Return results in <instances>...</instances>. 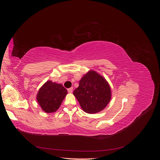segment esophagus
Instances as JSON below:
<instances>
[{
  "label": "esophagus",
  "instance_id": "34e87169",
  "mask_svg": "<svg viewBox=\"0 0 160 160\" xmlns=\"http://www.w3.org/2000/svg\"><path fill=\"white\" fill-rule=\"evenodd\" d=\"M67 91H68V92L69 93H72V88H69V89H67Z\"/></svg>",
  "mask_w": 160,
  "mask_h": 160
}]
</instances>
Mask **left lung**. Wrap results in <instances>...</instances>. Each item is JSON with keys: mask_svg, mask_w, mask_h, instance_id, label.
I'll use <instances>...</instances> for the list:
<instances>
[{"mask_svg": "<svg viewBox=\"0 0 160 160\" xmlns=\"http://www.w3.org/2000/svg\"><path fill=\"white\" fill-rule=\"evenodd\" d=\"M73 95L88 113H96L103 110L109 103L111 95L107 81L93 71L82 77Z\"/></svg>", "mask_w": 160, "mask_h": 160, "instance_id": "obj_1", "label": "left lung"}]
</instances>
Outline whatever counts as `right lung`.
Wrapping results in <instances>:
<instances>
[{
	"label": "right lung",
	"instance_id": "obj_1",
	"mask_svg": "<svg viewBox=\"0 0 160 160\" xmlns=\"http://www.w3.org/2000/svg\"><path fill=\"white\" fill-rule=\"evenodd\" d=\"M67 93V89L61 84L48 81L38 91L37 99L43 111L52 113L59 109Z\"/></svg>",
	"mask_w": 160,
	"mask_h": 160
}]
</instances>
